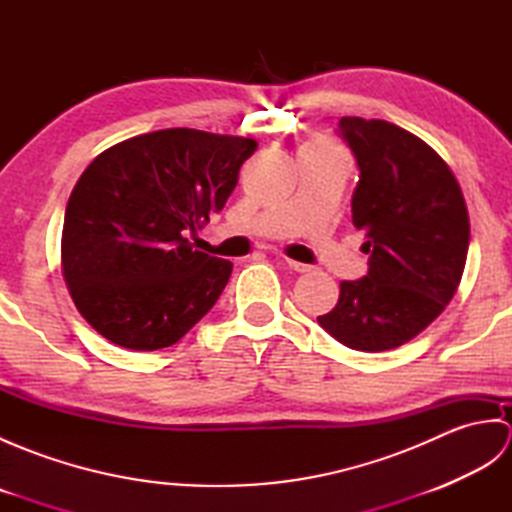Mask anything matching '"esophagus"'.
<instances>
[{
	"mask_svg": "<svg viewBox=\"0 0 512 512\" xmlns=\"http://www.w3.org/2000/svg\"><path fill=\"white\" fill-rule=\"evenodd\" d=\"M288 268L295 270V273H310V266L308 264H301V262H295V259H286Z\"/></svg>",
	"mask_w": 512,
	"mask_h": 512,
	"instance_id": "obj_1",
	"label": "esophagus"
}]
</instances>
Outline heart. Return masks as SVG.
Instances as JSON below:
<instances>
[{
    "label": "heart",
    "instance_id": "heart-1",
    "mask_svg": "<svg viewBox=\"0 0 512 512\" xmlns=\"http://www.w3.org/2000/svg\"><path fill=\"white\" fill-rule=\"evenodd\" d=\"M308 147H317V149H325V151H336V147L330 143V140H314Z\"/></svg>",
    "mask_w": 512,
    "mask_h": 512
}]
</instances>
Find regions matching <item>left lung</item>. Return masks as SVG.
<instances>
[{
  "label": "left lung",
  "mask_w": 512,
  "mask_h": 512,
  "mask_svg": "<svg viewBox=\"0 0 512 512\" xmlns=\"http://www.w3.org/2000/svg\"><path fill=\"white\" fill-rule=\"evenodd\" d=\"M361 169L352 222L365 233L363 279L341 281L339 303L317 317L336 341L361 352L405 345L453 299L469 253V211L447 162L394 123L341 118Z\"/></svg>",
  "instance_id": "1"
}]
</instances>
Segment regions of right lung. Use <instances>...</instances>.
Listing matches in <instances>:
<instances>
[{
  "instance_id": "right-lung-1",
  "label": "right lung",
  "mask_w": 512,
  "mask_h": 512,
  "mask_svg": "<svg viewBox=\"0 0 512 512\" xmlns=\"http://www.w3.org/2000/svg\"><path fill=\"white\" fill-rule=\"evenodd\" d=\"M257 140L173 127L96 156L65 206L61 270L81 317L114 345L178 343L231 277L189 231L220 213Z\"/></svg>"
}]
</instances>
